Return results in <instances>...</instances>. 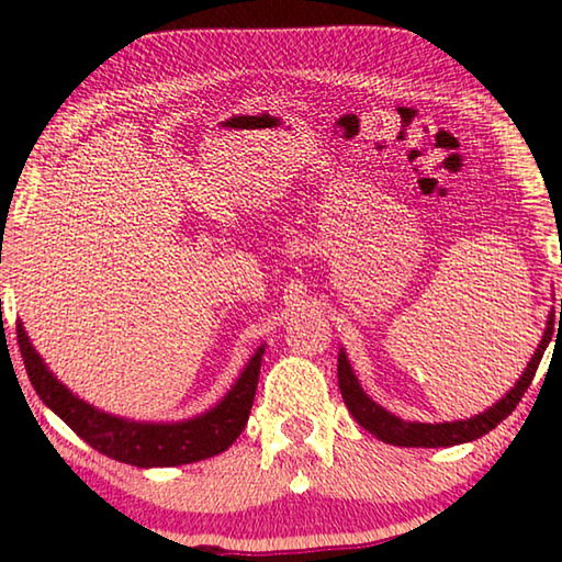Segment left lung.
Instances as JSON below:
<instances>
[{
    "label": "left lung",
    "instance_id": "obj_1",
    "mask_svg": "<svg viewBox=\"0 0 562 562\" xmlns=\"http://www.w3.org/2000/svg\"><path fill=\"white\" fill-rule=\"evenodd\" d=\"M560 322H562V300H560ZM553 325H555V310L548 315L543 339H540L538 349L532 351L528 367L522 369L518 382L508 389L506 396H501L496 404L488 406L486 412L475 414L471 418H461V422L422 424V422H406V418H398L396 414L386 412L382 404H376L374 398L361 389L345 349H339V357H337L339 392H341V398H345L349 414L357 418V424L364 426L369 434H374L376 439L384 443L406 446V449H416V446L418 449H439V446L469 443V441L481 439V436L488 434L491 429H496L503 418L516 408L520 396L526 394V389L530 386L532 376H536V369L540 364V359H543L546 347L550 345V339H553Z\"/></svg>",
    "mask_w": 562,
    "mask_h": 562
}]
</instances>
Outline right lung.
Listing matches in <instances>:
<instances>
[{
  "mask_svg": "<svg viewBox=\"0 0 562 562\" xmlns=\"http://www.w3.org/2000/svg\"><path fill=\"white\" fill-rule=\"evenodd\" d=\"M16 341L26 374L42 402L91 449L113 461L138 465V469H170V465L195 463L233 446L250 416L265 355L262 345L247 359L231 392L207 412L183 418V422H133V418L101 412L61 384L26 337L24 322H16Z\"/></svg>",
  "mask_w": 562,
  "mask_h": 562,
  "instance_id": "1",
  "label": "right lung"
}]
</instances>
